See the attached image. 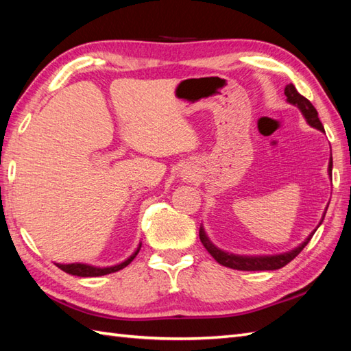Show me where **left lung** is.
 <instances>
[{"instance_id":"obj_1","label":"left lung","mask_w":351,"mask_h":351,"mask_svg":"<svg viewBox=\"0 0 351 351\" xmlns=\"http://www.w3.org/2000/svg\"><path fill=\"white\" fill-rule=\"evenodd\" d=\"M285 96H287V101L289 104H293V106H297L300 108L303 116L306 117V121L311 126H314V128H317L319 131H324V126L322 122H319V117H318L315 107L312 106L309 99H306L304 96H302L299 92H297L293 84H288L285 87ZM329 171L332 175V158L329 162ZM324 215H326V213H324ZM319 225H322V223H319ZM315 230L299 245V247H295L294 250L287 252V253H282V255H273V256H240V255H232V253L223 252V250L215 247V245L210 240H208V237L205 235L202 228H200V230H199V237H200V241H202V244H204V247L208 250V253H210V255L215 261H217L219 264L229 267V268H234V270L261 271V270H278V268L285 267L288 263H291V261L299 255V253L304 247H306V244L311 241V238L315 234Z\"/></svg>"}]
</instances>
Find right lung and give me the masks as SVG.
Wrapping results in <instances>:
<instances>
[{"label": "right lung", "instance_id": "1", "mask_svg": "<svg viewBox=\"0 0 351 351\" xmlns=\"http://www.w3.org/2000/svg\"><path fill=\"white\" fill-rule=\"evenodd\" d=\"M141 247V244L138 245V249L132 253V255L123 261L122 264H117L114 267H92V265H87V264H56L60 270H63L64 273L68 274H73V276H80V278H95V276H104V274H110V273H114L122 270L128 264H131V261L137 256V253Z\"/></svg>", "mask_w": 351, "mask_h": 351}]
</instances>
